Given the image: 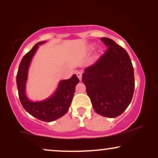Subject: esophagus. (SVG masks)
<instances>
[{"mask_svg":"<svg viewBox=\"0 0 158 158\" xmlns=\"http://www.w3.org/2000/svg\"><path fill=\"white\" fill-rule=\"evenodd\" d=\"M77 77L79 78V80H81V77H82V73H81V72H77Z\"/></svg>","mask_w":158,"mask_h":158,"instance_id":"obj_1","label":"esophagus"}]
</instances>
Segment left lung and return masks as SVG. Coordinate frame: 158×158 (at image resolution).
<instances>
[{
	"label": "left lung",
	"mask_w": 158,
	"mask_h": 158,
	"mask_svg": "<svg viewBox=\"0 0 158 158\" xmlns=\"http://www.w3.org/2000/svg\"><path fill=\"white\" fill-rule=\"evenodd\" d=\"M101 41L105 54L85 70L82 82L94 109L103 117L114 118L128 108L135 90L134 68L124 48L108 38Z\"/></svg>",
	"instance_id": "8db88e82"
}]
</instances>
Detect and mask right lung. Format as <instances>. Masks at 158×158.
<instances>
[{"label":"right lung","instance_id":"right-lung-1","mask_svg":"<svg viewBox=\"0 0 158 158\" xmlns=\"http://www.w3.org/2000/svg\"><path fill=\"white\" fill-rule=\"evenodd\" d=\"M44 43L45 41L37 43L30 52L23 56L16 76V83L20 101L23 108L29 114L40 120L52 122L60 118L68 112L75 93L76 85L79 83V80L75 74L72 76L70 79L61 80L55 94L48 99L41 102H32L27 97L25 88L29 67L39 45Z\"/></svg>","mask_w":158,"mask_h":158}]
</instances>
